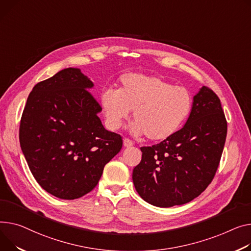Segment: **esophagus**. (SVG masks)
<instances>
[{
  "mask_svg": "<svg viewBox=\"0 0 251 251\" xmlns=\"http://www.w3.org/2000/svg\"><path fill=\"white\" fill-rule=\"evenodd\" d=\"M123 145H124L125 147H131V146L133 145V142H132L131 140H129L128 138H125V139L123 140Z\"/></svg>",
  "mask_w": 251,
  "mask_h": 251,
  "instance_id": "1",
  "label": "esophagus"
}]
</instances>
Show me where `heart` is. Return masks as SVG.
<instances>
[{
  "instance_id": "obj_1",
  "label": "heart",
  "mask_w": 251,
  "mask_h": 251,
  "mask_svg": "<svg viewBox=\"0 0 251 251\" xmlns=\"http://www.w3.org/2000/svg\"><path fill=\"white\" fill-rule=\"evenodd\" d=\"M101 106L109 128H121L133 112L132 132L161 141L173 136L186 122L193 97L186 88L160 77L128 74L121 77L118 90L103 91Z\"/></svg>"
}]
</instances>
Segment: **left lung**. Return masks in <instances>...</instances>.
I'll return each mask as SVG.
<instances>
[{
	"mask_svg": "<svg viewBox=\"0 0 251 251\" xmlns=\"http://www.w3.org/2000/svg\"><path fill=\"white\" fill-rule=\"evenodd\" d=\"M227 122L217 95L202 87L192 111L170 138L141 147L142 159L132 179L145 202L160 208L187 204L212 181L223 152Z\"/></svg>",
	"mask_w": 251,
	"mask_h": 251,
	"instance_id": "1",
	"label": "left lung"
}]
</instances>
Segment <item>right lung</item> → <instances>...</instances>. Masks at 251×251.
Masks as SVG:
<instances>
[{"instance_id": "obj_1", "label": "right lung", "mask_w": 251, "mask_h": 251, "mask_svg": "<svg viewBox=\"0 0 251 251\" xmlns=\"http://www.w3.org/2000/svg\"><path fill=\"white\" fill-rule=\"evenodd\" d=\"M93 88L79 69H64L33 88L22 114L19 139L29 169L59 199L90 193L122 148L121 136L99 118L102 108L89 92Z\"/></svg>"}]
</instances>
